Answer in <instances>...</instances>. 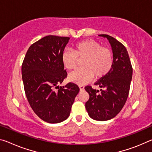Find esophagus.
<instances>
[{"mask_svg": "<svg viewBox=\"0 0 152 152\" xmlns=\"http://www.w3.org/2000/svg\"><path fill=\"white\" fill-rule=\"evenodd\" d=\"M79 88H80V91H84V89H85V86L83 85H79Z\"/></svg>", "mask_w": 152, "mask_h": 152, "instance_id": "34e87169", "label": "esophagus"}]
</instances>
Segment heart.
<instances>
[{"label": "heart", "mask_w": 152, "mask_h": 152, "mask_svg": "<svg viewBox=\"0 0 152 152\" xmlns=\"http://www.w3.org/2000/svg\"><path fill=\"white\" fill-rule=\"evenodd\" d=\"M83 58V67L69 75V80L78 84L87 83L93 76L102 78L111 70L114 62L112 50L91 39L76 43L74 51L64 50L61 55L62 63L68 70L76 69L79 59Z\"/></svg>", "instance_id": "b5f03b06"}]
</instances>
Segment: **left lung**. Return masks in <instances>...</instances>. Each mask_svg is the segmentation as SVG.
<instances>
[{
    "label": "left lung",
    "instance_id": "left-lung-1",
    "mask_svg": "<svg viewBox=\"0 0 152 152\" xmlns=\"http://www.w3.org/2000/svg\"><path fill=\"white\" fill-rule=\"evenodd\" d=\"M109 40L113 52V66L106 75L95 83L100 91L85 86L89 99L85 107L91 118L105 121L114 118L121 111L129 96L132 67L126 47L115 38L99 34Z\"/></svg>",
    "mask_w": 152,
    "mask_h": 152
}]
</instances>
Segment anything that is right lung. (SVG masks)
I'll return each mask as SVG.
<instances>
[{
    "mask_svg": "<svg viewBox=\"0 0 152 152\" xmlns=\"http://www.w3.org/2000/svg\"><path fill=\"white\" fill-rule=\"evenodd\" d=\"M69 37L49 35L29 47L21 66L24 91L34 112L49 123L69 117L80 88L73 83L57 86L67 76L61 55Z\"/></svg>",
    "mask_w": 152,
    "mask_h": 152,
    "instance_id": "obj_1",
    "label": "right lung"
}]
</instances>
